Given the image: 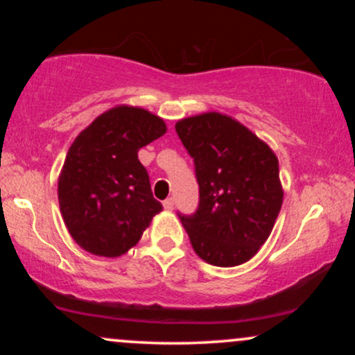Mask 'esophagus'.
Here are the masks:
<instances>
[{
	"label": "esophagus",
	"instance_id": "34e87169",
	"mask_svg": "<svg viewBox=\"0 0 355 355\" xmlns=\"http://www.w3.org/2000/svg\"><path fill=\"white\" fill-rule=\"evenodd\" d=\"M173 198H166V200H164V209L165 210H173Z\"/></svg>",
	"mask_w": 355,
	"mask_h": 355
}]
</instances>
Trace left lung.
Instances as JSON below:
<instances>
[{"mask_svg":"<svg viewBox=\"0 0 355 355\" xmlns=\"http://www.w3.org/2000/svg\"><path fill=\"white\" fill-rule=\"evenodd\" d=\"M195 164L198 207L178 211L197 255L217 267L247 262L270 235L284 191L279 160L247 126L222 113H202L175 125Z\"/></svg>","mask_w":355,"mask_h":355,"instance_id":"obj_1","label":"left lung"}]
</instances>
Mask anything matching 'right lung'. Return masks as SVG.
<instances>
[{
    "label": "right lung",
    "mask_w": 355,
    "mask_h": 355,
    "mask_svg": "<svg viewBox=\"0 0 355 355\" xmlns=\"http://www.w3.org/2000/svg\"><path fill=\"white\" fill-rule=\"evenodd\" d=\"M160 116L137 107L105 112L75 138L58 178L64 225L83 250L120 257L162 211L138 150L165 135Z\"/></svg>",
    "instance_id": "obj_1"
}]
</instances>
